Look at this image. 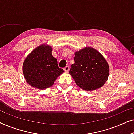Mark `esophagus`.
Returning <instances> with one entry per match:
<instances>
[{
  "instance_id": "esophagus-1",
  "label": "esophagus",
  "mask_w": 134,
  "mask_h": 134,
  "mask_svg": "<svg viewBox=\"0 0 134 134\" xmlns=\"http://www.w3.org/2000/svg\"><path fill=\"white\" fill-rule=\"evenodd\" d=\"M63 69H64V71H65V72H68V71H69V67L68 66H66Z\"/></svg>"
}]
</instances>
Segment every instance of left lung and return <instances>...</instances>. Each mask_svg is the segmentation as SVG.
Here are the masks:
<instances>
[{"instance_id": "8db88e82", "label": "left lung", "mask_w": 134, "mask_h": 134, "mask_svg": "<svg viewBox=\"0 0 134 134\" xmlns=\"http://www.w3.org/2000/svg\"><path fill=\"white\" fill-rule=\"evenodd\" d=\"M109 67L98 51L87 47L75 53L74 64L69 74L79 87L85 90H94L101 87L107 80Z\"/></svg>"}]
</instances>
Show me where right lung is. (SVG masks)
Instances as JSON below:
<instances>
[{
    "label": "right lung",
    "mask_w": 134,
    "mask_h": 134,
    "mask_svg": "<svg viewBox=\"0 0 134 134\" xmlns=\"http://www.w3.org/2000/svg\"><path fill=\"white\" fill-rule=\"evenodd\" d=\"M51 51L52 48L49 46H40L25 58L23 69L29 85L38 89H46L51 87L57 77L63 72Z\"/></svg>",
    "instance_id": "right-lung-1"
}]
</instances>
